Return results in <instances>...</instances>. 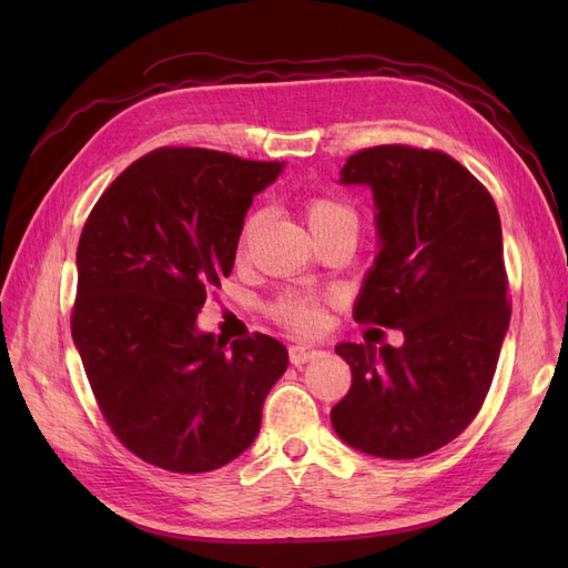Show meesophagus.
I'll return each instance as SVG.
<instances>
[{
  "label": "esophagus",
  "mask_w": 568,
  "mask_h": 568,
  "mask_svg": "<svg viewBox=\"0 0 568 568\" xmlns=\"http://www.w3.org/2000/svg\"><path fill=\"white\" fill-rule=\"evenodd\" d=\"M320 355H322V351H317L315 346H291V348H288L291 365H296V367H301V365H305V363H311V359H315V357H320Z\"/></svg>",
  "instance_id": "obj_1"
}]
</instances>
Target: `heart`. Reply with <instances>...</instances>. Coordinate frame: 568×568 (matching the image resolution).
<instances>
[{"label": "heart", "mask_w": 568, "mask_h": 568, "mask_svg": "<svg viewBox=\"0 0 568 568\" xmlns=\"http://www.w3.org/2000/svg\"><path fill=\"white\" fill-rule=\"evenodd\" d=\"M303 213H305L307 225H311L313 234L317 236V242H324V239L336 236V234H357V227H359V215L355 211V205L338 196L315 194L311 199H305ZM261 222H263V213L246 215L236 236L239 255H244L248 251L257 227H261ZM267 313L274 322L288 332L315 334L324 324V301L317 296H305V294H282L280 298H274L270 303Z\"/></svg>", "instance_id": "heart-1"}]
</instances>
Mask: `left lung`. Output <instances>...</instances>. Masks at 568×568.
Returning a JSON list of instances; mask_svg holds the SVG:
<instances>
[{
    "instance_id": "8db88e82",
    "label": "left lung",
    "mask_w": 568,
    "mask_h": 568,
    "mask_svg": "<svg viewBox=\"0 0 568 568\" xmlns=\"http://www.w3.org/2000/svg\"><path fill=\"white\" fill-rule=\"evenodd\" d=\"M341 182L369 184L382 251L357 324L400 329V348L341 343L353 372L334 432L374 457L415 459L455 440L484 405L511 303L500 213L488 189L438 149H359Z\"/></svg>"
}]
</instances>
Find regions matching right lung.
Returning a JSON list of instances; mask_svg holds the SVG:
<instances>
[{
    "mask_svg": "<svg viewBox=\"0 0 568 568\" xmlns=\"http://www.w3.org/2000/svg\"><path fill=\"white\" fill-rule=\"evenodd\" d=\"M282 170L199 146H161L120 173L84 222L71 332L113 436L178 474L213 471L261 432L286 372L277 338L230 351L196 332L205 294L230 277L253 196Z\"/></svg>",
    "mask_w": 568,
    "mask_h": 568,
    "instance_id": "1",
    "label": "right lung"
}]
</instances>
